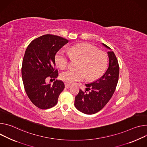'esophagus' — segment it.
I'll return each instance as SVG.
<instances>
[{
	"mask_svg": "<svg viewBox=\"0 0 147 147\" xmlns=\"http://www.w3.org/2000/svg\"><path fill=\"white\" fill-rule=\"evenodd\" d=\"M65 88H69L71 87V85L68 84L67 83H65Z\"/></svg>",
	"mask_w": 147,
	"mask_h": 147,
	"instance_id": "esophagus-1",
	"label": "esophagus"
}]
</instances>
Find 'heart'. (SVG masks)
<instances>
[{"instance_id": "obj_1", "label": "heart", "mask_w": 147, "mask_h": 147, "mask_svg": "<svg viewBox=\"0 0 147 147\" xmlns=\"http://www.w3.org/2000/svg\"><path fill=\"white\" fill-rule=\"evenodd\" d=\"M68 53L69 56L59 50L55 55V63L61 69L68 67L70 57L79 59L76 67L78 70L68 69L60 75L61 79L68 84H72L78 81H82L86 76L89 80L97 79L104 74L107 68V54L102 51L97 50L96 47L89 44L75 45L69 49Z\"/></svg>"}]
</instances>
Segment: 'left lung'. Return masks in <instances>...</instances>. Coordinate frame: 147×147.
I'll list each match as a JSON object with an SVG mask.
<instances>
[{"label": "left lung", "instance_id": "left-lung-1", "mask_svg": "<svg viewBox=\"0 0 147 147\" xmlns=\"http://www.w3.org/2000/svg\"><path fill=\"white\" fill-rule=\"evenodd\" d=\"M103 45L109 50L111 48L105 44ZM109 64L105 74L94 82L86 84L87 93L79 90L76 96L75 106L86 115H92L102 110L109 102L116 90L119 76V65L117 59L113 51L107 52Z\"/></svg>", "mask_w": 147, "mask_h": 147}]
</instances>
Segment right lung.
I'll use <instances>...</instances> for the list:
<instances>
[{"instance_id":"1","label":"right lung","mask_w":147,"mask_h":147,"mask_svg":"<svg viewBox=\"0 0 147 147\" xmlns=\"http://www.w3.org/2000/svg\"><path fill=\"white\" fill-rule=\"evenodd\" d=\"M68 40L45 34L32 40L28 45L23 59L22 75L25 91L31 102L41 109L55 106L65 85L62 80L46 84V79L55 80L58 76L55 55Z\"/></svg>"}]
</instances>
